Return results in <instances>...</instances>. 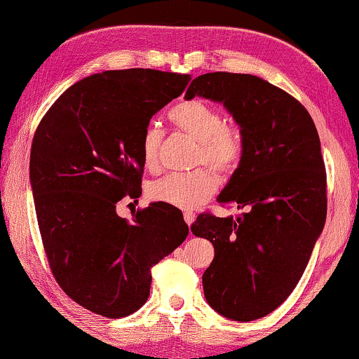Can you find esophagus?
<instances>
[{"mask_svg":"<svg viewBox=\"0 0 359 359\" xmlns=\"http://www.w3.org/2000/svg\"><path fill=\"white\" fill-rule=\"evenodd\" d=\"M194 220H196V215L192 214V212H184V222L188 223L189 226L192 225V223H194Z\"/></svg>","mask_w":359,"mask_h":359,"instance_id":"34e87169","label":"esophagus"}]
</instances>
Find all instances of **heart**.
Listing matches in <instances>:
<instances>
[{
  "mask_svg": "<svg viewBox=\"0 0 359 359\" xmlns=\"http://www.w3.org/2000/svg\"><path fill=\"white\" fill-rule=\"evenodd\" d=\"M173 126L199 144L197 163H205L220 173L235 170L243 157V139L236 129L225 124L217 108L201 100L181 102L168 113ZM162 129L155 123L145 126L141 136V158L147 170L158 165ZM217 178L209 170H196L186 175H167L149 184L147 194L155 202H163L178 209L191 210L214 196Z\"/></svg>",
  "mask_w": 359,
  "mask_h": 359,
  "instance_id": "1",
  "label": "heart"
}]
</instances>
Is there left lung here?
Here are the masks:
<instances>
[{
	"mask_svg": "<svg viewBox=\"0 0 359 359\" xmlns=\"http://www.w3.org/2000/svg\"><path fill=\"white\" fill-rule=\"evenodd\" d=\"M194 97L222 103L243 139L240 165L217 197L243 214H202L191 226L215 249L202 275L205 299L226 319H261L293 292L324 230L318 129L296 98L252 74L207 72L186 90Z\"/></svg>",
	"mask_w": 359,
	"mask_h": 359,
	"instance_id": "left-lung-1",
	"label": "left lung"
}]
</instances>
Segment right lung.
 Segmentation results:
<instances>
[{"label": "right lung", "mask_w": 359, "mask_h": 359, "mask_svg": "<svg viewBox=\"0 0 359 359\" xmlns=\"http://www.w3.org/2000/svg\"><path fill=\"white\" fill-rule=\"evenodd\" d=\"M191 77L155 69L103 71L71 86L35 131L30 186L51 272L65 293L116 319L142 308L150 270L188 236L178 209L150 204L133 222L116 214L141 196V136Z\"/></svg>", "instance_id": "1"}]
</instances>
